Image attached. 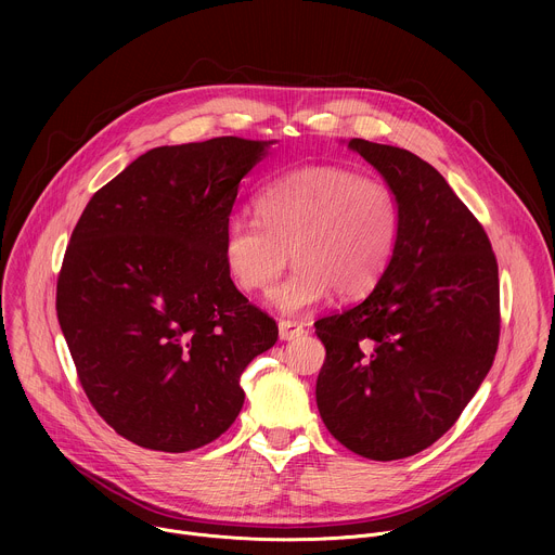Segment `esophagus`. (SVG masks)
<instances>
[{"label":"esophagus","mask_w":555,"mask_h":555,"mask_svg":"<svg viewBox=\"0 0 555 555\" xmlns=\"http://www.w3.org/2000/svg\"><path fill=\"white\" fill-rule=\"evenodd\" d=\"M302 334H305L302 325H298L294 321H279V338L281 340H294V338H298Z\"/></svg>","instance_id":"34e87169"}]
</instances>
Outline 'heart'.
<instances>
[{
    "label": "heart",
    "instance_id": "b5f03b06",
    "mask_svg": "<svg viewBox=\"0 0 555 555\" xmlns=\"http://www.w3.org/2000/svg\"><path fill=\"white\" fill-rule=\"evenodd\" d=\"M255 212L259 221H225L223 261L236 287L253 294L266 292L292 255V274L270 292L283 313L307 311L332 292H371L392 259L402 219L386 182L334 165L302 167L266 184Z\"/></svg>",
    "mask_w": 555,
    "mask_h": 555
}]
</instances>
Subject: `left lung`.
<instances>
[{
    "label": "left lung",
    "instance_id": "8db88e82",
    "mask_svg": "<svg viewBox=\"0 0 555 555\" xmlns=\"http://www.w3.org/2000/svg\"><path fill=\"white\" fill-rule=\"evenodd\" d=\"M400 202L392 259L356 307L313 323L327 349L315 404L327 430L373 461L413 456L452 428L499 347V266L483 225L415 153L347 144Z\"/></svg>",
    "mask_w": 555,
    "mask_h": 555
}]
</instances>
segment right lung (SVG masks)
Here are the masks:
<instances>
[{"label":"right lung","mask_w":555,"mask_h":555,"mask_svg":"<svg viewBox=\"0 0 555 555\" xmlns=\"http://www.w3.org/2000/svg\"><path fill=\"white\" fill-rule=\"evenodd\" d=\"M274 142L151 149L94 193L72 232L59 325L92 406L135 446L215 441L244 406V369L279 338L221 253L240 182Z\"/></svg>","instance_id":"1"}]
</instances>
